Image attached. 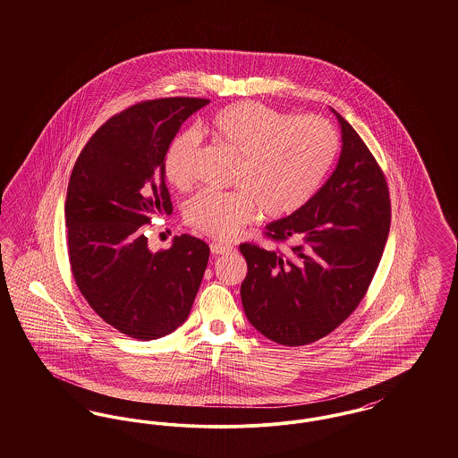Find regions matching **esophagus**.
<instances>
[{"label":"esophagus","mask_w":458,"mask_h":458,"mask_svg":"<svg viewBox=\"0 0 458 458\" xmlns=\"http://www.w3.org/2000/svg\"><path fill=\"white\" fill-rule=\"evenodd\" d=\"M233 247L228 245V243H219V242H213L211 243V252L213 256H223V254H228Z\"/></svg>","instance_id":"34e87169"}]
</instances>
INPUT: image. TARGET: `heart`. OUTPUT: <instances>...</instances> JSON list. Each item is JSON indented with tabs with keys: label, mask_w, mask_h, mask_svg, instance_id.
Wrapping results in <instances>:
<instances>
[{
	"label": "heart",
	"mask_w": 458,
	"mask_h": 458,
	"mask_svg": "<svg viewBox=\"0 0 458 458\" xmlns=\"http://www.w3.org/2000/svg\"><path fill=\"white\" fill-rule=\"evenodd\" d=\"M209 129L240 156L235 191L204 189L185 206V221L213 239L235 237L258 216L284 218L316 196L338 154L335 127L318 114L292 116L256 101L219 109ZM194 131H182L165 153L168 182L183 189L192 182Z\"/></svg>",
	"instance_id": "b5f03b06"
}]
</instances>
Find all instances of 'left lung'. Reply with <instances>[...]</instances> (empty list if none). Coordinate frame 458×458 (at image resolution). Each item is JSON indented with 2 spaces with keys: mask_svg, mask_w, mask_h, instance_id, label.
Listing matches in <instances>:
<instances>
[{
  "mask_svg": "<svg viewBox=\"0 0 458 458\" xmlns=\"http://www.w3.org/2000/svg\"><path fill=\"white\" fill-rule=\"evenodd\" d=\"M336 113V111H335ZM342 154L335 172L302 209L266 226L275 242L297 240L284 254L242 243L240 286L250 325L280 345L312 344L360 304L390 233L388 183L359 133L336 113Z\"/></svg>",
  "mask_w": 458,
  "mask_h": 458,
  "instance_id": "left-lung-1",
  "label": "left lung"
}]
</instances>
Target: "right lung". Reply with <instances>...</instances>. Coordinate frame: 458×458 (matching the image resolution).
<instances>
[{
    "label": "right lung",
    "instance_id": "add662e5",
    "mask_svg": "<svg viewBox=\"0 0 458 458\" xmlns=\"http://www.w3.org/2000/svg\"><path fill=\"white\" fill-rule=\"evenodd\" d=\"M209 99L163 98L111 116L89 139L70 174L68 259L81 293L109 327L156 340L185 323L209 245L192 235L153 254L146 225L172 215L165 153L182 123Z\"/></svg>",
    "mask_w": 458,
    "mask_h": 458
}]
</instances>
